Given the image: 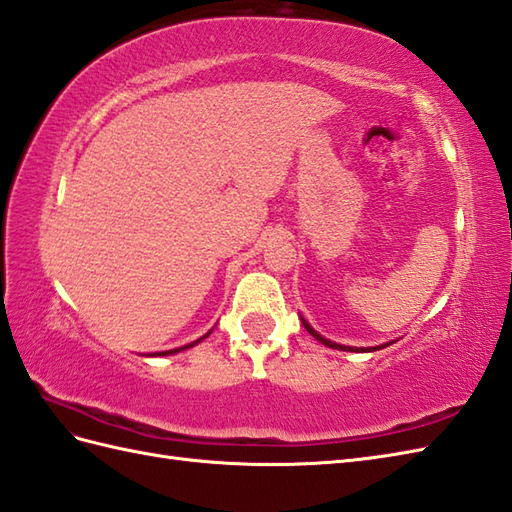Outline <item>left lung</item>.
<instances>
[{"instance_id": "obj_1", "label": "left lung", "mask_w": 512, "mask_h": 512, "mask_svg": "<svg viewBox=\"0 0 512 512\" xmlns=\"http://www.w3.org/2000/svg\"><path fill=\"white\" fill-rule=\"evenodd\" d=\"M303 320V326L307 329V333L309 335H313L318 339L320 344H324V346H329V348H333V350H346V352H374V350H381V348H387V346H391L393 342H398V339H393V342H387V344H381V346H370V348H355V346H344V344H335V342H331V339H326V337H322L316 329H313V326L305 320V318H300Z\"/></svg>"}]
</instances>
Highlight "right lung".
Returning a JSON list of instances; mask_svg holds the SVG:
<instances>
[{"instance_id": "right-lung-1", "label": "right lung", "mask_w": 512, "mask_h": 512, "mask_svg": "<svg viewBox=\"0 0 512 512\" xmlns=\"http://www.w3.org/2000/svg\"><path fill=\"white\" fill-rule=\"evenodd\" d=\"M209 333H212V331H209ZM209 333H207V335H209ZM207 335H203L201 339H196V342H192V344H188V346H181V348H175V350H164V352H151V355H147V357H168V355H175V352L188 350V348H192V346H196V344H201Z\"/></svg>"}]
</instances>
